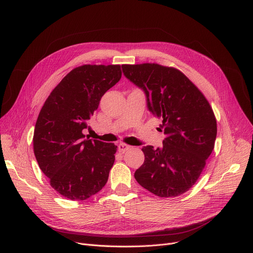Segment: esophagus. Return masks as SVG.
<instances>
[{"label":"esophagus","instance_id":"esophagus-1","mask_svg":"<svg viewBox=\"0 0 253 253\" xmlns=\"http://www.w3.org/2000/svg\"><path fill=\"white\" fill-rule=\"evenodd\" d=\"M129 148H130V147H129L128 144H126V143H120V144L118 145V149H119V152H120V153H125Z\"/></svg>","mask_w":253,"mask_h":253}]
</instances>
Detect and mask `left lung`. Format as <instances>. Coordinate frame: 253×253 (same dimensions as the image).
<instances>
[{
	"mask_svg": "<svg viewBox=\"0 0 253 253\" xmlns=\"http://www.w3.org/2000/svg\"><path fill=\"white\" fill-rule=\"evenodd\" d=\"M122 69L144 91L148 108L163 120L160 127L166 134L162 149H141L144 162L134 177L158 197L179 196L196 183L214 149V113L203 93L175 68L140 63L122 64Z\"/></svg>",
	"mask_w": 253,
	"mask_h": 253,
	"instance_id": "obj_1",
	"label": "left lung"
}]
</instances>
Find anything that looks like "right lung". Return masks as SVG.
<instances>
[{"label": "right lung", "mask_w": 253, "mask_h": 253, "mask_svg": "<svg viewBox=\"0 0 253 253\" xmlns=\"http://www.w3.org/2000/svg\"><path fill=\"white\" fill-rule=\"evenodd\" d=\"M122 77L120 64H84L52 90L34 131V153L51 187L70 200L83 201L108 181L117 145L85 138L83 130L104 93Z\"/></svg>", "instance_id": "obj_1"}]
</instances>
